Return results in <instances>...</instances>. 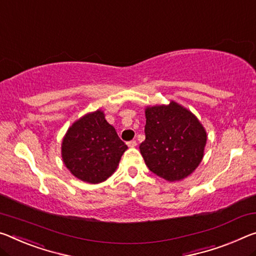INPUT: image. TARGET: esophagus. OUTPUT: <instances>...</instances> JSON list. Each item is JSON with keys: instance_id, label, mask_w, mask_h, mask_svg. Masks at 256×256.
<instances>
[{"instance_id": "esophagus-1", "label": "esophagus", "mask_w": 256, "mask_h": 256, "mask_svg": "<svg viewBox=\"0 0 256 256\" xmlns=\"http://www.w3.org/2000/svg\"><path fill=\"white\" fill-rule=\"evenodd\" d=\"M128 146L130 148H134V147H136V140L128 141Z\"/></svg>"}]
</instances>
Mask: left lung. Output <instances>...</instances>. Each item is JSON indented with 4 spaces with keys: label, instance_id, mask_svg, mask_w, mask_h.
I'll use <instances>...</instances> for the list:
<instances>
[{
    "label": "left lung",
    "instance_id": "left-lung-1",
    "mask_svg": "<svg viewBox=\"0 0 256 256\" xmlns=\"http://www.w3.org/2000/svg\"><path fill=\"white\" fill-rule=\"evenodd\" d=\"M146 140L140 152L156 176L170 182L184 180L200 164L206 131L188 109L171 101L146 108Z\"/></svg>",
    "mask_w": 256,
    "mask_h": 256
}]
</instances>
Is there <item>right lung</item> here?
<instances>
[{"instance_id": "add662e5", "label": "right lung", "mask_w": 256, "mask_h": 256, "mask_svg": "<svg viewBox=\"0 0 256 256\" xmlns=\"http://www.w3.org/2000/svg\"><path fill=\"white\" fill-rule=\"evenodd\" d=\"M126 149L104 112L98 109L80 117L68 128L62 139V157L72 176L96 184L116 171Z\"/></svg>"}]
</instances>
